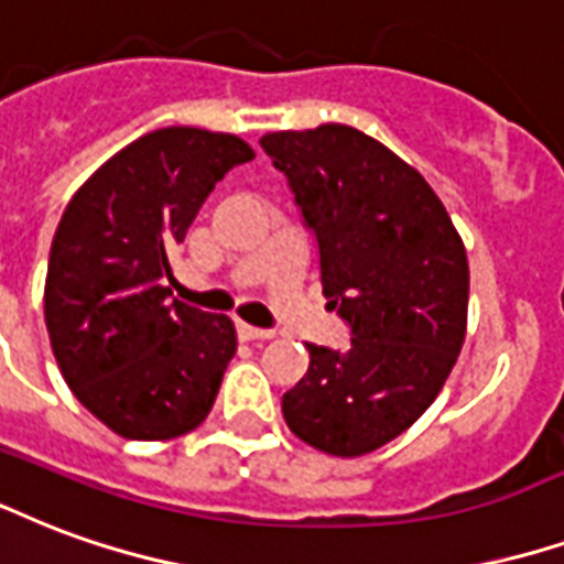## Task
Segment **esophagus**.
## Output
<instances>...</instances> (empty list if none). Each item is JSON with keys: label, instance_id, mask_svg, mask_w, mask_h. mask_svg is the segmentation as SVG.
Listing matches in <instances>:
<instances>
[{"label": "esophagus", "instance_id": "1", "mask_svg": "<svg viewBox=\"0 0 564 564\" xmlns=\"http://www.w3.org/2000/svg\"><path fill=\"white\" fill-rule=\"evenodd\" d=\"M236 332H239L241 340H271V337H274L271 328H257V325L248 323H236Z\"/></svg>", "mask_w": 564, "mask_h": 564}]
</instances>
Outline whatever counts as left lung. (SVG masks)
<instances>
[{
  "instance_id": "8db88e82",
  "label": "left lung",
  "mask_w": 564,
  "mask_h": 564,
  "mask_svg": "<svg viewBox=\"0 0 564 564\" xmlns=\"http://www.w3.org/2000/svg\"><path fill=\"white\" fill-rule=\"evenodd\" d=\"M260 145L314 232L328 307L349 325L346 349L307 344L283 419L325 454L377 452L421 419L460 356L463 241L419 170L349 124L265 133Z\"/></svg>"
}]
</instances>
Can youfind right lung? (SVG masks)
<instances>
[{"label":"right lung","instance_id":"1","mask_svg":"<svg viewBox=\"0 0 564 564\" xmlns=\"http://www.w3.org/2000/svg\"><path fill=\"white\" fill-rule=\"evenodd\" d=\"M245 140L161 128L124 145L70 197L44 286L53 356L74 398L124 440H176L206 421L236 328L170 299V250Z\"/></svg>","mask_w":564,"mask_h":564}]
</instances>
